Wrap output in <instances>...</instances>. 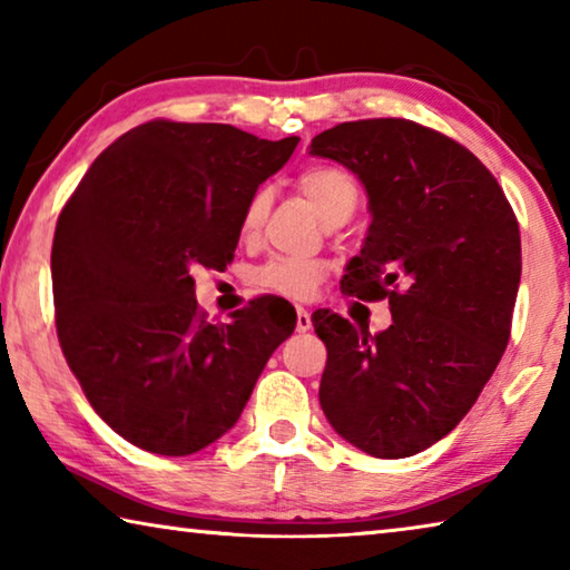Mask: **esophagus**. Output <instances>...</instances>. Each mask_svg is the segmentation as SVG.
Returning <instances> with one entry per match:
<instances>
[{"label": "esophagus", "mask_w": 570, "mask_h": 570, "mask_svg": "<svg viewBox=\"0 0 570 570\" xmlns=\"http://www.w3.org/2000/svg\"><path fill=\"white\" fill-rule=\"evenodd\" d=\"M308 330H312V314H308L306 308L298 306V308H296V332L304 334V332H308Z\"/></svg>", "instance_id": "obj_1"}]
</instances>
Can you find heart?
Segmentation results:
<instances>
[{
  "instance_id": "b5f03b06",
  "label": "heart",
  "mask_w": 570,
  "mask_h": 570,
  "mask_svg": "<svg viewBox=\"0 0 570 570\" xmlns=\"http://www.w3.org/2000/svg\"><path fill=\"white\" fill-rule=\"evenodd\" d=\"M296 190L308 200L326 226H342L350 220L360 204V183L350 170L340 166H306L298 170ZM268 214V190L258 188L246 200L240 214L238 230L244 238H254ZM324 278V268L314 262H298V258H272V262L256 268L254 284L268 294L286 298H308Z\"/></svg>"
}]
</instances>
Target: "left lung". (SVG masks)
Instances as JSON below:
<instances>
[{"label":"left lung","mask_w":570,"mask_h":570,"mask_svg":"<svg viewBox=\"0 0 570 570\" xmlns=\"http://www.w3.org/2000/svg\"><path fill=\"white\" fill-rule=\"evenodd\" d=\"M364 183L372 224L342 278L390 298V330L312 316L326 344L320 402L374 458H410L455 430L503 356L520 284V230L500 183L472 153L404 118L342 122L312 140Z\"/></svg>","instance_id":"obj_1"}]
</instances>
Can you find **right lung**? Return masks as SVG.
<instances>
[{
	"instance_id": "add662e5",
	"label": "right lung",
	"mask_w": 570,
	"mask_h": 570,
	"mask_svg": "<svg viewBox=\"0 0 570 570\" xmlns=\"http://www.w3.org/2000/svg\"><path fill=\"white\" fill-rule=\"evenodd\" d=\"M298 138L150 120L105 148L57 218L55 326L92 410L132 445L183 458L234 428L294 306L256 296L214 324L193 268H226L250 193Z\"/></svg>"
}]
</instances>
